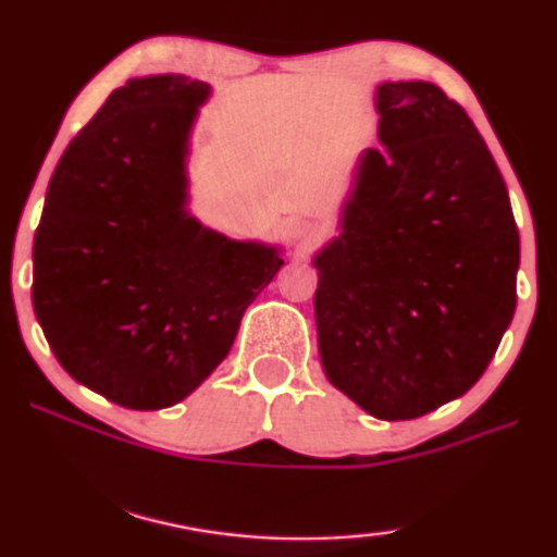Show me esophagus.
<instances>
[{"label":"esophagus","instance_id":"1","mask_svg":"<svg viewBox=\"0 0 557 557\" xmlns=\"http://www.w3.org/2000/svg\"><path fill=\"white\" fill-rule=\"evenodd\" d=\"M317 235H320V230H317V225H312V222H299V225H296V240L301 245L312 243Z\"/></svg>","mask_w":557,"mask_h":557}]
</instances>
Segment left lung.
<instances>
[{
  "label": "left lung",
  "instance_id": "left-lung-1",
  "mask_svg": "<svg viewBox=\"0 0 557 557\" xmlns=\"http://www.w3.org/2000/svg\"><path fill=\"white\" fill-rule=\"evenodd\" d=\"M343 233L314 258L322 366L379 420H417L481 379L517 307L507 184L463 107L435 84L379 86Z\"/></svg>",
  "mask_w": 557,
  "mask_h": 557
}]
</instances>
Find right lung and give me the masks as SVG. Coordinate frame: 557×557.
<instances>
[{
	"label": "right lung",
	"mask_w": 557,
	"mask_h": 557,
	"mask_svg": "<svg viewBox=\"0 0 557 557\" xmlns=\"http://www.w3.org/2000/svg\"><path fill=\"white\" fill-rule=\"evenodd\" d=\"M209 86L129 78L50 176L33 307L71 379L127 409H165L225 360L245 309L284 265L186 214V140Z\"/></svg>",
	"instance_id": "obj_1"
}]
</instances>
